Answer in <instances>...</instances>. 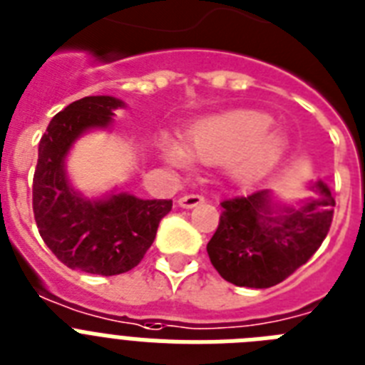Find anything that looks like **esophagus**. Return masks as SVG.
<instances>
[{
    "label": "esophagus",
    "instance_id": "34e87169",
    "mask_svg": "<svg viewBox=\"0 0 365 365\" xmlns=\"http://www.w3.org/2000/svg\"><path fill=\"white\" fill-rule=\"evenodd\" d=\"M202 202H204V197H202V195H198V192H191V195H183V197H180L178 204L189 210V207L198 206V204H202Z\"/></svg>",
    "mask_w": 365,
    "mask_h": 365
}]
</instances>
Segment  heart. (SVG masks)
<instances>
[{
    "instance_id": "obj_1",
    "label": "heart",
    "mask_w": 365,
    "mask_h": 365,
    "mask_svg": "<svg viewBox=\"0 0 365 365\" xmlns=\"http://www.w3.org/2000/svg\"><path fill=\"white\" fill-rule=\"evenodd\" d=\"M272 116L258 111H232L202 118L185 133V145L173 137L159 139L165 161L189 167L197 158L204 163H226L230 176L241 183L263 176L286 148L282 133L271 130Z\"/></svg>"
}]
</instances>
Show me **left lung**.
Wrapping results in <instances>:
<instances>
[{"label":"left lung","instance_id":"left-lung-1","mask_svg":"<svg viewBox=\"0 0 365 365\" xmlns=\"http://www.w3.org/2000/svg\"><path fill=\"white\" fill-rule=\"evenodd\" d=\"M319 197L301 207H280L267 189L220 202L219 226L207 256L220 277L240 287H271L304 265L329 234L332 192L319 180Z\"/></svg>","mask_w":365,"mask_h":365}]
</instances>
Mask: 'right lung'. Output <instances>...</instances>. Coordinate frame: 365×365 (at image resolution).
Wrapping results in <instances>:
<instances>
[{"mask_svg": "<svg viewBox=\"0 0 365 365\" xmlns=\"http://www.w3.org/2000/svg\"><path fill=\"white\" fill-rule=\"evenodd\" d=\"M124 103L85 96L51 118L38 143L33 176V213L48 249L66 267L113 277L130 271L154 243L159 220L173 200H143L128 192L87 200L70 187L64 159L85 131L107 128Z\"/></svg>", "mask_w": 365, "mask_h": 365, "instance_id": "1", "label": "right lung"}]
</instances>
